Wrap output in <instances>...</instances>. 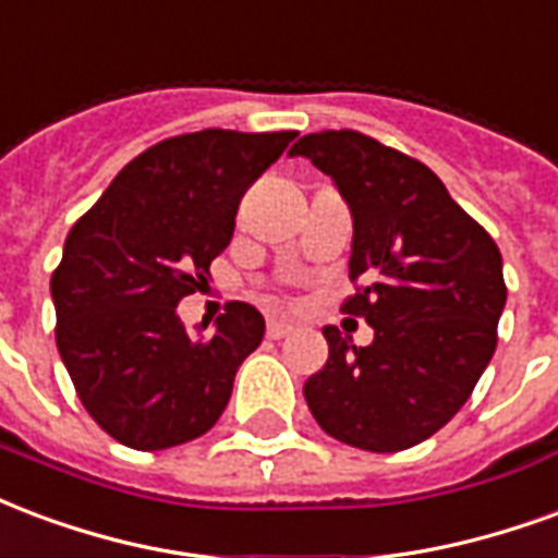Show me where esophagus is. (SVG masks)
Wrapping results in <instances>:
<instances>
[{"label":"esophagus","instance_id":"34e87169","mask_svg":"<svg viewBox=\"0 0 558 558\" xmlns=\"http://www.w3.org/2000/svg\"><path fill=\"white\" fill-rule=\"evenodd\" d=\"M291 329L294 327H291V324H284V320H270V324H267V339H274V341L284 339Z\"/></svg>","mask_w":558,"mask_h":558}]
</instances>
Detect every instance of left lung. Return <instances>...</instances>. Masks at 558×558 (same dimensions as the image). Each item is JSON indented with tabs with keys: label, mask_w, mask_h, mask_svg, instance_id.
<instances>
[{
	"label": "left lung",
	"mask_w": 558,
	"mask_h": 558,
	"mask_svg": "<svg viewBox=\"0 0 558 558\" xmlns=\"http://www.w3.org/2000/svg\"><path fill=\"white\" fill-rule=\"evenodd\" d=\"M332 178L353 217L344 312L368 320L356 348L324 329L329 356L303 386L329 437L365 451L428 440L473 396L506 306L502 255L425 162L356 130L308 133L291 148Z\"/></svg>",
	"instance_id": "left-lung-1"
}]
</instances>
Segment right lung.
Returning a JSON list of instances; mask_svg holds the SVG:
<instances>
[{
    "label": "right lung",
    "instance_id": "1",
    "mask_svg": "<svg viewBox=\"0 0 558 558\" xmlns=\"http://www.w3.org/2000/svg\"><path fill=\"white\" fill-rule=\"evenodd\" d=\"M294 136L214 128L162 140L76 219L50 282L56 344L112 440L172 449L222 416L240 363L264 339L262 312L229 303L217 332L195 339L174 308L207 284L240 198Z\"/></svg>",
    "mask_w": 558,
    "mask_h": 558
}]
</instances>
